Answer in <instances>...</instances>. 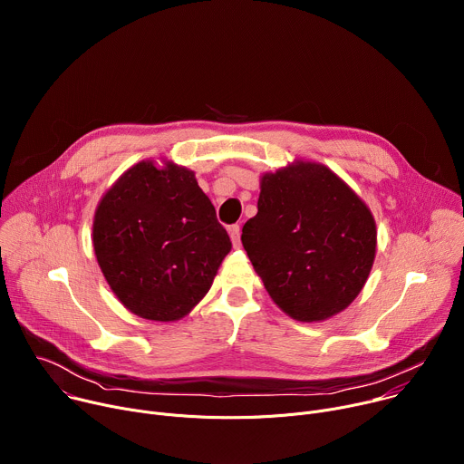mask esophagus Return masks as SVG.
<instances>
[{
  "instance_id": "obj_1",
  "label": "esophagus",
  "mask_w": 464,
  "mask_h": 464,
  "mask_svg": "<svg viewBox=\"0 0 464 464\" xmlns=\"http://www.w3.org/2000/svg\"><path fill=\"white\" fill-rule=\"evenodd\" d=\"M229 237L235 247H240V227L238 226H231L229 227Z\"/></svg>"
}]
</instances>
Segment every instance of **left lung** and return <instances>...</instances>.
Returning a JSON list of instances; mask_svg holds the SVG:
<instances>
[{
    "instance_id": "8db88e82",
    "label": "left lung",
    "mask_w": 464,
    "mask_h": 464,
    "mask_svg": "<svg viewBox=\"0 0 464 464\" xmlns=\"http://www.w3.org/2000/svg\"><path fill=\"white\" fill-rule=\"evenodd\" d=\"M242 246L274 303L301 323L343 312L376 255V222L362 198L323 163L295 160L260 176Z\"/></svg>"
}]
</instances>
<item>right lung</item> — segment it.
<instances>
[{
  "mask_svg": "<svg viewBox=\"0 0 464 464\" xmlns=\"http://www.w3.org/2000/svg\"><path fill=\"white\" fill-rule=\"evenodd\" d=\"M93 251L124 308L169 323L206 297L231 240L192 170L143 160L102 194Z\"/></svg>",
  "mask_w": 464,
  "mask_h": 464,
  "instance_id": "right-lung-1",
  "label": "right lung"
}]
</instances>
